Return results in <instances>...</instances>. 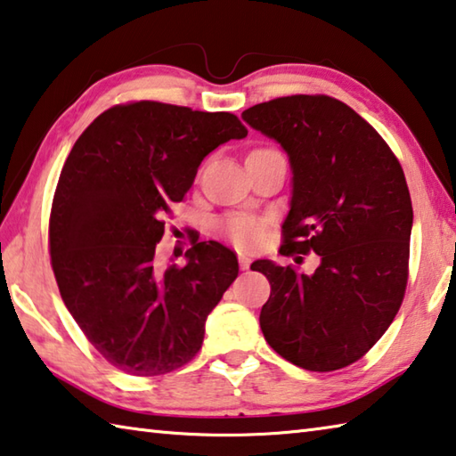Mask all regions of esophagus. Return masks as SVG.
I'll use <instances>...</instances> for the list:
<instances>
[{
	"label": "esophagus",
	"instance_id": "esophagus-1",
	"mask_svg": "<svg viewBox=\"0 0 456 456\" xmlns=\"http://www.w3.org/2000/svg\"><path fill=\"white\" fill-rule=\"evenodd\" d=\"M239 265H241L243 271H247V269H249V265H251V256L239 253Z\"/></svg>",
	"mask_w": 456,
	"mask_h": 456
}]
</instances>
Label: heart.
<instances>
[{
	"instance_id": "obj_1",
	"label": "heart",
	"mask_w": 456,
	"mask_h": 456,
	"mask_svg": "<svg viewBox=\"0 0 456 456\" xmlns=\"http://www.w3.org/2000/svg\"><path fill=\"white\" fill-rule=\"evenodd\" d=\"M223 231L235 245L243 247V249H251L261 239V223L249 217V215H231L223 221Z\"/></svg>"
}]
</instances>
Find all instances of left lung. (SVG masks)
<instances>
[{"mask_svg": "<svg viewBox=\"0 0 456 456\" xmlns=\"http://www.w3.org/2000/svg\"><path fill=\"white\" fill-rule=\"evenodd\" d=\"M241 118L291 165L281 253L321 256L311 275L269 259L251 265L271 283L265 341L301 369H343L385 335L403 303L412 205L401 163L359 113L327 95L279 97Z\"/></svg>", "mask_w": 456, "mask_h": 456, "instance_id": "1", "label": "left lung"}]
</instances>
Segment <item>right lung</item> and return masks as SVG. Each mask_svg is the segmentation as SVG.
<instances>
[{"mask_svg":"<svg viewBox=\"0 0 456 456\" xmlns=\"http://www.w3.org/2000/svg\"><path fill=\"white\" fill-rule=\"evenodd\" d=\"M247 137L233 113L157 102L115 105L81 134L49 217L65 307L99 354L135 377L165 375L201 349L205 321L239 275L235 253L200 241L185 265H155L163 215L213 149Z\"/></svg>","mask_w":456,"mask_h":456,"instance_id":"1","label":"right lung"}]
</instances>
